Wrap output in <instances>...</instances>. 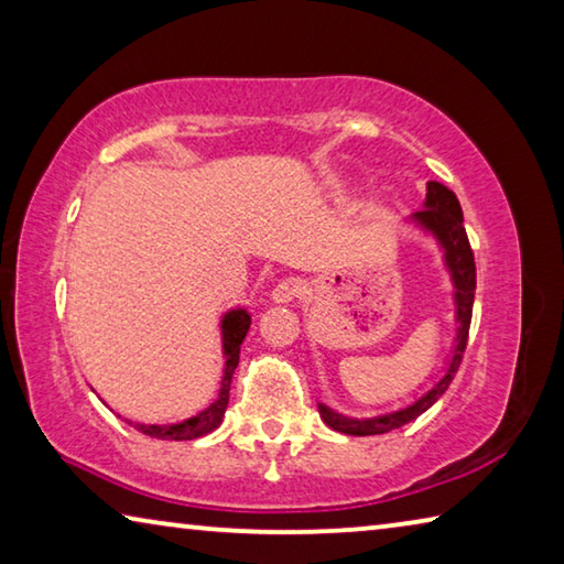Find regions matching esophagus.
I'll list each match as a JSON object with an SVG mask.
<instances>
[{
    "mask_svg": "<svg viewBox=\"0 0 564 564\" xmlns=\"http://www.w3.org/2000/svg\"><path fill=\"white\" fill-rule=\"evenodd\" d=\"M303 291H305L303 281L293 279V275H291V279H283V281L275 283L271 299H273V303H291L295 299H301Z\"/></svg>",
    "mask_w": 564,
    "mask_h": 564,
    "instance_id": "34e87169",
    "label": "esophagus"
}]
</instances>
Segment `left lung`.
<instances>
[{
	"instance_id": "8db88e82",
	"label": "left lung",
	"mask_w": 564,
	"mask_h": 564,
	"mask_svg": "<svg viewBox=\"0 0 564 564\" xmlns=\"http://www.w3.org/2000/svg\"><path fill=\"white\" fill-rule=\"evenodd\" d=\"M413 218L425 228V231H431L445 248V263H447V269H451L453 283H455L457 338H455L451 366H447L445 376L437 380V383L427 390L423 398H417L413 405H408L403 410H395V413L358 420V417H346L340 413H333V410L326 405H318V413L323 420H326V425L338 433L380 435V433H390V431H395V427L410 423V420L423 415L425 410L445 393L447 386L453 383L457 368H460V362H463L465 346H467V333H470V321H473L475 256H473V248H470V241H467V234L463 226L460 202H457V196L447 186L437 184V181H427L425 208L423 212H417Z\"/></svg>"
}]
</instances>
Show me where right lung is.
Returning a JSON list of instances; mask_svg holds the SVG:
<instances>
[{"instance_id": "1", "label": "right lung", "mask_w": 564, "mask_h": 564, "mask_svg": "<svg viewBox=\"0 0 564 564\" xmlns=\"http://www.w3.org/2000/svg\"><path fill=\"white\" fill-rule=\"evenodd\" d=\"M251 326V316L243 308L228 311L221 321V336H224V356H226V370L221 380V390H218V398L212 405L202 413L184 420V423L176 425H139L141 433L151 437H159V441H194V437L208 435L221 425L226 405H228V390H231V378L238 366V352H241V343Z\"/></svg>"}]
</instances>
